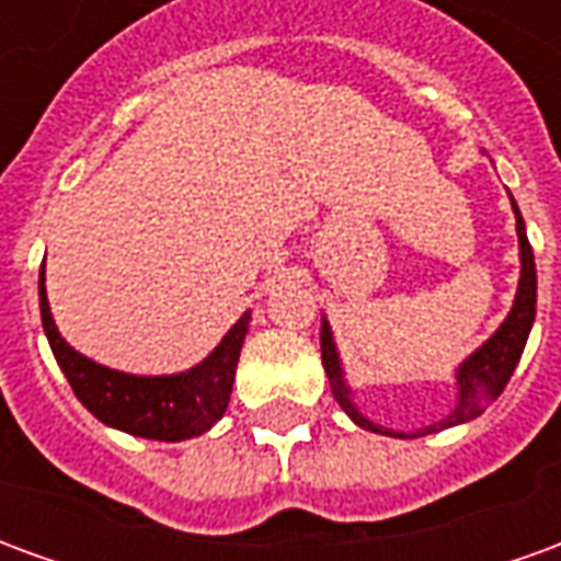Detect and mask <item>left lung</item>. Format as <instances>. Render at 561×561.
<instances>
[{
    "label": "left lung",
    "mask_w": 561,
    "mask_h": 561,
    "mask_svg": "<svg viewBox=\"0 0 561 561\" xmlns=\"http://www.w3.org/2000/svg\"><path fill=\"white\" fill-rule=\"evenodd\" d=\"M514 204V197H511ZM514 213H517V237H519V261H523V270H519V288L517 300H514V309L511 316L505 318V324L495 330L493 340L483 342L478 352L471 354L466 364L459 366L457 385H459V400L454 405V412L447 414L445 421L426 426L423 433H435V430H445V426H457V423H466L471 417L486 412V405L505 390V385L514 376V369L519 364V354L526 348V340H529L531 321H535V291H538V279H535V255H531L529 237H526V225H523V216H519L517 204H514ZM321 364L328 369L330 388H333V397L340 402L345 414L352 417L357 426H366L373 433L393 435L390 430H381L373 421H366L364 414H357V409L348 400V388L342 381V366L340 357H336V345H333V336H330L328 321L321 328ZM397 438H405L402 433H397Z\"/></svg>",
    "instance_id": "obj_1"
}]
</instances>
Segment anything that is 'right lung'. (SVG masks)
<instances>
[{"instance_id": "obj_1", "label": "right lung", "mask_w": 561, "mask_h": 561, "mask_svg": "<svg viewBox=\"0 0 561 561\" xmlns=\"http://www.w3.org/2000/svg\"><path fill=\"white\" fill-rule=\"evenodd\" d=\"M38 300H42L44 333L50 340L56 364L66 373L78 400L107 426L156 442H183L207 433L228 409L249 316L240 318L228 330V336L216 345V352L195 369L180 376L144 378L95 364L59 336L44 291V267L38 279Z\"/></svg>"}]
</instances>
